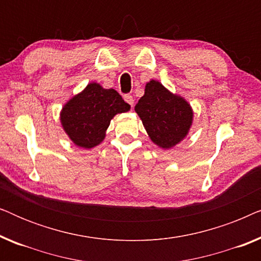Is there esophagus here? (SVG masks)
I'll return each mask as SVG.
<instances>
[{"label":"esophagus","mask_w":261,"mask_h":261,"mask_svg":"<svg viewBox=\"0 0 261 261\" xmlns=\"http://www.w3.org/2000/svg\"><path fill=\"white\" fill-rule=\"evenodd\" d=\"M123 98H124V101H126V102L128 103V105H129L130 107H133V105H134V98H133V96H132V95H124Z\"/></svg>","instance_id":"34e87169"}]
</instances>
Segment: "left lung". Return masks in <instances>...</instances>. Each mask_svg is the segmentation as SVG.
<instances>
[{
    "instance_id": "8db88e82",
    "label": "left lung",
    "mask_w": 261,
    "mask_h": 261,
    "mask_svg": "<svg viewBox=\"0 0 261 261\" xmlns=\"http://www.w3.org/2000/svg\"><path fill=\"white\" fill-rule=\"evenodd\" d=\"M148 137L160 148L169 149L187 137L194 112L187 99L172 94L158 81L146 83L145 94L135 106Z\"/></svg>"
}]
</instances>
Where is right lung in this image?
<instances>
[{
	"instance_id": "1",
	"label": "right lung",
	"mask_w": 261,
	"mask_h": 261,
	"mask_svg": "<svg viewBox=\"0 0 261 261\" xmlns=\"http://www.w3.org/2000/svg\"><path fill=\"white\" fill-rule=\"evenodd\" d=\"M129 109L130 106L116 90L92 82L64 105L60 123L74 145L89 149L105 140L110 121L116 114Z\"/></svg>"
}]
</instances>
